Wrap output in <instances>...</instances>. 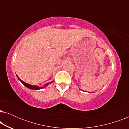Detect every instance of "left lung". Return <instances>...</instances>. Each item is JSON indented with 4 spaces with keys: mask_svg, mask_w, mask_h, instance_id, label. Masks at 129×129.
<instances>
[{
    "mask_svg": "<svg viewBox=\"0 0 129 129\" xmlns=\"http://www.w3.org/2000/svg\"><path fill=\"white\" fill-rule=\"evenodd\" d=\"M80 90H81V89H80Z\"/></svg>",
    "mask_w": 129,
    "mask_h": 129,
    "instance_id": "8db88e82",
    "label": "left lung"
}]
</instances>
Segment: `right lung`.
Returning <instances> with one entry per match:
<instances>
[{"instance_id": "right-lung-1", "label": "right lung", "mask_w": 129, "mask_h": 129, "mask_svg": "<svg viewBox=\"0 0 129 129\" xmlns=\"http://www.w3.org/2000/svg\"><path fill=\"white\" fill-rule=\"evenodd\" d=\"M17 77L18 78L19 80H20V82L22 83L23 84L24 86H26V87L29 88V89H31V90H40V89H43V88L46 87L47 86H48L49 84H50V83H52L54 82V80H53V81H52V82H49V83H46L45 84H44L43 86H37V85H31V84L26 83H25L24 82H23V80H21V79L19 78V77L17 76Z\"/></svg>"}]
</instances>
